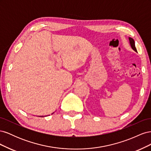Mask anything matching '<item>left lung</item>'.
<instances>
[{
  "label": "left lung",
  "instance_id": "1",
  "mask_svg": "<svg viewBox=\"0 0 151 151\" xmlns=\"http://www.w3.org/2000/svg\"><path fill=\"white\" fill-rule=\"evenodd\" d=\"M129 43H130V47L131 48L133 49L135 52H137V49L135 48V42L133 38H132L130 37L129 38Z\"/></svg>",
  "mask_w": 151,
  "mask_h": 151
}]
</instances>
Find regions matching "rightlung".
I'll return each instance as SVG.
<instances>
[{"label":"right lung","instance_id":"right-lung-1","mask_svg":"<svg viewBox=\"0 0 151 151\" xmlns=\"http://www.w3.org/2000/svg\"><path fill=\"white\" fill-rule=\"evenodd\" d=\"M53 113H52V114H53Z\"/></svg>","mask_w":151,"mask_h":151}]
</instances>
